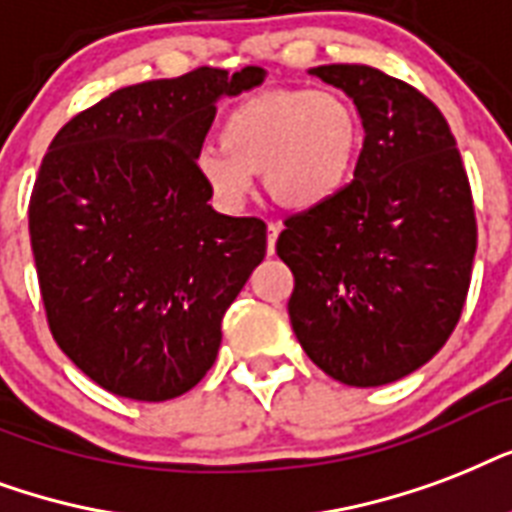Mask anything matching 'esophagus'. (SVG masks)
<instances>
[{
	"label": "esophagus",
	"mask_w": 512,
	"mask_h": 512,
	"mask_svg": "<svg viewBox=\"0 0 512 512\" xmlns=\"http://www.w3.org/2000/svg\"><path fill=\"white\" fill-rule=\"evenodd\" d=\"M277 235H280V227H277V224H269V229H267V251L269 253H275Z\"/></svg>",
	"instance_id": "34e87169"
}]
</instances>
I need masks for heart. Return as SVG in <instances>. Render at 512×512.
<instances>
[{"label":"heart","instance_id":"1","mask_svg":"<svg viewBox=\"0 0 512 512\" xmlns=\"http://www.w3.org/2000/svg\"><path fill=\"white\" fill-rule=\"evenodd\" d=\"M221 146H202L197 176L224 211H240L261 173L291 211H312L350 184L363 144L355 106L334 90H275L237 104L221 122Z\"/></svg>","mask_w":512,"mask_h":512}]
</instances>
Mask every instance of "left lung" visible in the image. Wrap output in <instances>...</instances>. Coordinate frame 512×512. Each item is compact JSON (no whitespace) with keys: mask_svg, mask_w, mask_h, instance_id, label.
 Instances as JSON below:
<instances>
[{"mask_svg":"<svg viewBox=\"0 0 512 512\" xmlns=\"http://www.w3.org/2000/svg\"><path fill=\"white\" fill-rule=\"evenodd\" d=\"M310 74L352 98L366 136L352 184L277 237L296 280L288 315L328 376L382 387L425 366L457 326L478 240L473 194L430 98L358 63Z\"/></svg>","mask_w":512,"mask_h":512,"instance_id":"left-lung-1","label":"left lung"}]
</instances>
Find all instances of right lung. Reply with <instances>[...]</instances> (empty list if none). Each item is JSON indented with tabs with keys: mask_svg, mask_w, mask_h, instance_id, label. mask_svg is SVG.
Segmentation results:
<instances>
[{
	"mask_svg": "<svg viewBox=\"0 0 512 512\" xmlns=\"http://www.w3.org/2000/svg\"><path fill=\"white\" fill-rule=\"evenodd\" d=\"M267 79L202 66L122 87L58 130L31 192L47 323L104 390L160 403L208 374L221 320L267 253L253 216L213 211L194 157L221 98Z\"/></svg>",
	"mask_w": 512,
	"mask_h": 512,
	"instance_id": "add662e5",
	"label": "right lung"
}]
</instances>
